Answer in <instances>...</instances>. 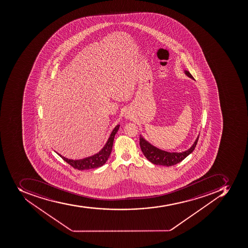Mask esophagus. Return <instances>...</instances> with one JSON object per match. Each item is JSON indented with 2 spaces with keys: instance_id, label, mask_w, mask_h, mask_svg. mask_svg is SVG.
<instances>
[{
  "instance_id": "34e87169",
  "label": "esophagus",
  "mask_w": 248,
  "mask_h": 248,
  "mask_svg": "<svg viewBox=\"0 0 248 248\" xmlns=\"http://www.w3.org/2000/svg\"><path fill=\"white\" fill-rule=\"evenodd\" d=\"M125 118L129 119V118H130V115H129V114H125Z\"/></svg>"
}]
</instances>
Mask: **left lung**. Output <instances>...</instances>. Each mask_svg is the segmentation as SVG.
<instances>
[{
    "label": "left lung",
    "mask_w": 248,
    "mask_h": 248,
    "mask_svg": "<svg viewBox=\"0 0 248 248\" xmlns=\"http://www.w3.org/2000/svg\"><path fill=\"white\" fill-rule=\"evenodd\" d=\"M184 72L186 76H187L190 79H194L189 71L184 70ZM198 138H199V134L194 141V143H193V145L189 147V149L183 152H169V151H163L152 145L141 135L140 137V146L143 155L147 157L148 161H151V163L169 167V166H172L179 163L180 161L185 159L188 155H190L198 143Z\"/></svg>",
    "instance_id": "1"
}]
</instances>
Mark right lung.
Instances as JSON below:
<instances>
[{
  "label": "right lung",
  "mask_w": 248,
  "mask_h": 248,
  "mask_svg": "<svg viewBox=\"0 0 248 248\" xmlns=\"http://www.w3.org/2000/svg\"><path fill=\"white\" fill-rule=\"evenodd\" d=\"M119 126H120V125H117L113 129L107 142L105 143V146L102 147V149L95 155H92V156H89V157L81 158V159H69V158L64 157L62 155H61L56 151L55 152L64 161H66L67 163L69 164L71 166H73L74 169H78V170H87V169H97V168L101 167L102 165L106 163V161L109 158V156L111 155L113 141H114L115 134L119 130Z\"/></svg>",
  "instance_id": "add662e5"
}]
</instances>
